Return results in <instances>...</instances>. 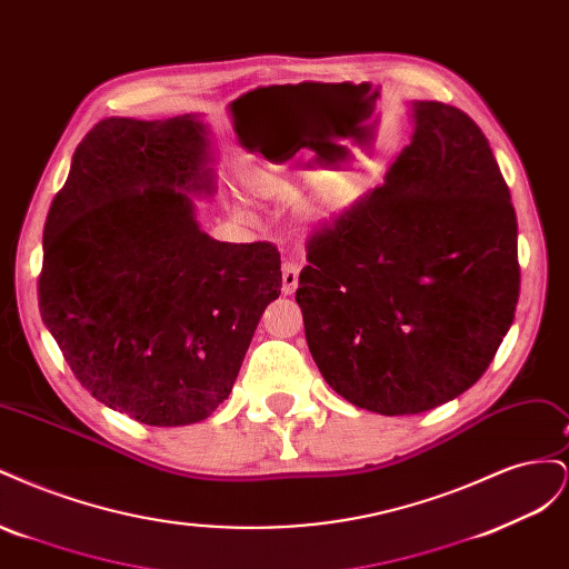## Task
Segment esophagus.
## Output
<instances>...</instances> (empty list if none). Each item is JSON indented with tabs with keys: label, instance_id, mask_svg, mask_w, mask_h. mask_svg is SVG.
Masks as SVG:
<instances>
[{
	"label": "esophagus",
	"instance_id": "34e87169",
	"mask_svg": "<svg viewBox=\"0 0 569 569\" xmlns=\"http://www.w3.org/2000/svg\"><path fill=\"white\" fill-rule=\"evenodd\" d=\"M299 287V263L295 261H284L282 263V291L287 297H291Z\"/></svg>",
	"mask_w": 569,
	"mask_h": 569
}]
</instances>
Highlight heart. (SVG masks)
Masks as SVG:
<instances>
[{
  "mask_svg": "<svg viewBox=\"0 0 569 569\" xmlns=\"http://www.w3.org/2000/svg\"><path fill=\"white\" fill-rule=\"evenodd\" d=\"M263 180H268V182H274V178H270V176H266Z\"/></svg>",
  "mask_w": 569,
  "mask_h": 569,
  "instance_id": "1",
  "label": "heart"
}]
</instances>
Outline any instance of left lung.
Returning <instances> with one entry per match:
<instances>
[{"label":"left lung","mask_w":569,"mask_h":569,"mask_svg":"<svg viewBox=\"0 0 569 569\" xmlns=\"http://www.w3.org/2000/svg\"><path fill=\"white\" fill-rule=\"evenodd\" d=\"M410 144L385 184L308 239L297 303L325 382L380 416L470 389L520 297L518 218L485 132L410 101Z\"/></svg>","instance_id":"1"}]
</instances>
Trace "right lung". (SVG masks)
Returning <instances> with one entry per match:
<instances>
[{
  "label": "right lung",
  "mask_w": 569,
  "mask_h": 569,
  "mask_svg": "<svg viewBox=\"0 0 569 569\" xmlns=\"http://www.w3.org/2000/svg\"><path fill=\"white\" fill-rule=\"evenodd\" d=\"M199 116L107 118L78 144L44 222L40 313L97 401L153 427L206 420L228 399L280 251L199 228L216 192Z\"/></svg>",
  "instance_id": "right-lung-1"
}]
</instances>
